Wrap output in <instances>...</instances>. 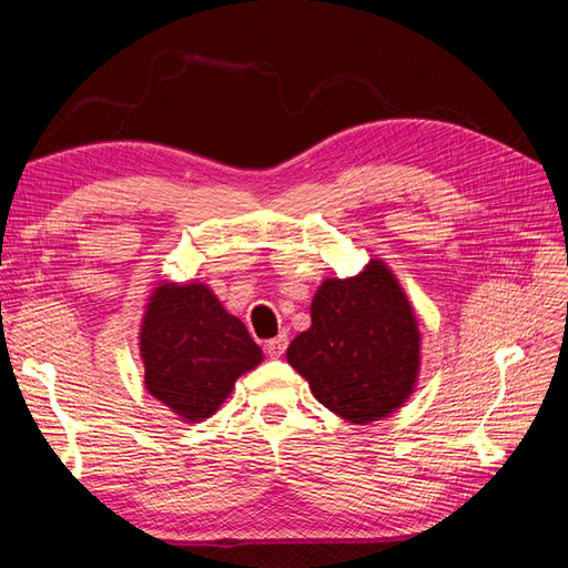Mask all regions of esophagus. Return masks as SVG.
Instances as JSON below:
<instances>
[{"mask_svg": "<svg viewBox=\"0 0 568 568\" xmlns=\"http://www.w3.org/2000/svg\"><path fill=\"white\" fill-rule=\"evenodd\" d=\"M265 348H267V353H270L272 357H282V355L286 353V348H288V336H286V334H280V336L270 338Z\"/></svg>", "mask_w": 568, "mask_h": 568, "instance_id": "34e87169", "label": "esophagus"}]
</instances>
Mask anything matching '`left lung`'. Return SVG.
<instances>
[{
    "mask_svg": "<svg viewBox=\"0 0 568 568\" xmlns=\"http://www.w3.org/2000/svg\"><path fill=\"white\" fill-rule=\"evenodd\" d=\"M311 315V329L291 341L286 359L326 409L369 424L407 400L419 372V329L384 263L326 280Z\"/></svg>",
    "mask_w": 568,
    "mask_h": 568,
    "instance_id": "obj_1",
    "label": "left lung"
}]
</instances>
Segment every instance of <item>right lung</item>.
<instances>
[{"label":"right lung","instance_id":"1","mask_svg":"<svg viewBox=\"0 0 568 568\" xmlns=\"http://www.w3.org/2000/svg\"><path fill=\"white\" fill-rule=\"evenodd\" d=\"M146 390L186 422H203L263 359L242 320L203 284L153 291L140 334Z\"/></svg>","mask_w":568,"mask_h":568}]
</instances>
